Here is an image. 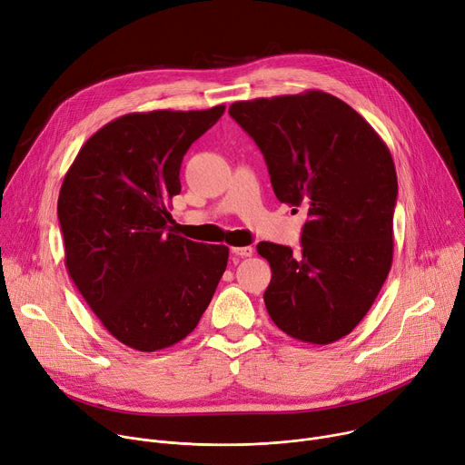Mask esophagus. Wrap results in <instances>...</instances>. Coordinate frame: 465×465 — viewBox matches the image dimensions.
Returning <instances> with one entry per match:
<instances>
[{
    "instance_id": "1",
    "label": "esophagus",
    "mask_w": 465,
    "mask_h": 465,
    "mask_svg": "<svg viewBox=\"0 0 465 465\" xmlns=\"http://www.w3.org/2000/svg\"><path fill=\"white\" fill-rule=\"evenodd\" d=\"M232 254L239 256V258H250L254 254V248L252 246H232Z\"/></svg>"
}]
</instances>
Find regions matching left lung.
Wrapping results in <instances>:
<instances>
[{
	"label": "left lung",
	"instance_id": "1",
	"mask_svg": "<svg viewBox=\"0 0 465 465\" xmlns=\"http://www.w3.org/2000/svg\"><path fill=\"white\" fill-rule=\"evenodd\" d=\"M230 116L260 146L276 198L310 217L299 256L283 244H258L272 271L267 312L299 341L341 340L391 269L397 173L390 148L360 113L322 91L235 102Z\"/></svg>",
	"mask_w": 465,
	"mask_h": 465
}]
</instances>
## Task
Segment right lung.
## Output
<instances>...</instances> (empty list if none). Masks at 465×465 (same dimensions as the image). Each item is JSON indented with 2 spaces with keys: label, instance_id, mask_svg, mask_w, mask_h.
Listing matches in <instances>:
<instances>
[{
  "label": "right lung",
  "instance_id": "right-lung-1",
  "mask_svg": "<svg viewBox=\"0 0 465 465\" xmlns=\"http://www.w3.org/2000/svg\"><path fill=\"white\" fill-rule=\"evenodd\" d=\"M224 109L114 118L81 146L63 180L57 215L66 271L105 330L135 351L185 340L226 271L228 246L168 228L183 155Z\"/></svg>",
  "mask_w": 465,
  "mask_h": 465
}]
</instances>
